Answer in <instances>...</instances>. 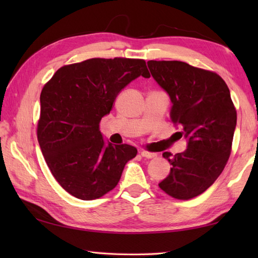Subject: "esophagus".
Instances as JSON below:
<instances>
[{"instance_id":"1","label":"esophagus","mask_w":258,"mask_h":258,"mask_svg":"<svg viewBox=\"0 0 258 258\" xmlns=\"http://www.w3.org/2000/svg\"><path fill=\"white\" fill-rule=\"evenodd\" d=\"M141 156L145 157V158H148V159H151V158H155V157H157L156 154H152V152H147V151H141Z\"/></svg>"}]
</instances>
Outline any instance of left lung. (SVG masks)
Returning <instances> with one entry per match:
<instances>
[{
	"label": "left lung",
	"mask_w": 258,
	"mask_h": 258,
	"mask_svg": "<svg viewBox=\"0 0 258 258\" xmlns=\"http://www.w3.org/2000/svg\"><path fill=\"white\" fill-rule=\"evenodd\" d=\"M151 76L168 94L169 116L186 149L164 158L172 165L159 187L173 198L202 195L223 171L231 154L237 111L225 82L215 73L182 61H148Z\"/></svg>",
	"instance_id": "obj_1"
}]
</instances>
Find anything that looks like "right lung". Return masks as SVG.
I'll list each match as a JSON object with an SVG mask.
<instances>
[{"mask_svg": "<svg viewBox=\"0 0 258 258\" xmlns=\"http://www.w3.org/2000/svg\"><path fill=\"white\" fill-rule=\"evenodd\" d=\"M140 76L150 77L145 60L94 58L61 67L43 87L38 143L52 175L74 197H102L137 156V148L104 141L99 124Z\"/></svg>", "mask_w": 258, "mask_h": 258, "instance_id": "1", "label": "right lung"}]
</instances>
